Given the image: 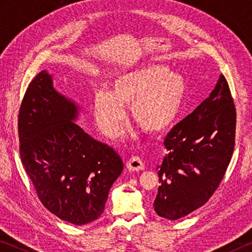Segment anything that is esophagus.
<instances>
[{"label": "esophagus", "instance_id": "34e87169", "mask_svg": "<svg viewBox=\"0 0 252 252\" xmlns=\"http://www.w3.org/2000/svg\"><path fill=\"white\" fill-rule=\"evenodd\" d=\"M126 167L130 171H142L144 169V163L139 157H131L126 162Z\"/></svg>", "mask_w": 252, "mask_h": 252}]
</instances>
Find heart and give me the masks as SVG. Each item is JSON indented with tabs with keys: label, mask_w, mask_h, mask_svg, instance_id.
<instances>
[{
	"label": "heart",
	"mask_w": 252,
	"mask_h": 252,
	"mask_svg": "<svg viewBox=\"0 0 252 252\" xmlns=\"http://www.w3.org/2000/svg\"><path fill=\"white\" fill-rule=\"evenodd\" d=\"M187 91L183 76L155 62L127 67L113 74L109 91L93 95L92 113L97 129L114 138L130 106L132 120L150 134L163 132L173 125L182 109Z\"/></svg>",
	"instance_id": "heart-1"
}]
</instances>
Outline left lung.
<instances>
[{"label":"left lung","mask_w":252,"mask_h":252,"mask_svg":"<svg viewBox=\"0 0 252 252\" xmlns=\"http://www.w3.org/2000/svg\"><path fill=\"white\" fill-rule=\"evenodd\" d=\"M236 108L221 74L206 100L174 126L164 140L168 153L158 165V216L177 220L202 207L219 187L231 160Z\"/></svg>","instance_id":"8db88e82"}]
</instances>
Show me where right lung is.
Returning a JSON list of instances; mask_svg holds the SVG:
<instances>
[{
	"label": "right lung",
	"mask_w": 252,
	"mask_h": 252,
	"mask_svg": "<svg viewBox=\"0 0 252 252\" xmlns=\"http://www.w3.org/2000/svg\"><path fill=\"white\" fill-rule=\"evenodd\" d=\"M79 112L44 70L25 92L18 126L21 160L41 202L61 220L83 225L102 215L123 161L76 125Z\"/></svg>",
	"instance_id": "1"
}]
</instances>
